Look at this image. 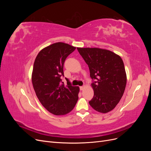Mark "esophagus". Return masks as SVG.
Returning <instances> with one entry per match:
<instances>
[{
  "mask_svg": "<svg viewBox=\"0 0 151 151\" xmlns=\"http://www.w3.org/2000/svg\"><path fill=\"white\" fill-rule=\"evenodd\" d=\"M84 88H85L84 86H81V87H80V90H81V91H83Z\"/></svg>",
  "mask_w": 151,
  "mask_h": 151,
  "instance_id": "1",
  "label": "esophagus"
}]
</instances>
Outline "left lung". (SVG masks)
<instances>
[{
  "label": "left lung",
  "instance_id": "left-lung-1",
  "mask_svg": "<svg viewBox=\"0 0 151 151\" xmlns=\"http://www.w3.org/2000/svg\"><path fill=\"white\" fill-rule=\"evenodd\" d=\"M88 65L94 96L89 102L96 111L106 113L115 108L124 93L127 74L118 55L99 48H77Z\"/></svg>",
  "mask_w": 151,
  "mask_h": 151
}]
</instances>
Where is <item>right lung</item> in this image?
Listing matches in <instances>:
<instances>
[{
  "mask_svg": "<svg viewBox=\"0 0 151 151\" xmlns=\"http://www.w3.org/2000/svg\"><path fill=\"white\" fill-rule=\"evenodd\" d=\"M76 47L58 42L44 48L36 56L32 72V84L36 96L43 106L55 115L70 112L78 100L79 88L64 86L60 77L63 75L66 58Z\"/></svg>",
  "mask_w": 151,
  "mask_h": 151,
  "instance_id": "obj_1",
  "label": "right lung"
}]
</instances>
